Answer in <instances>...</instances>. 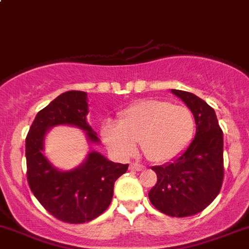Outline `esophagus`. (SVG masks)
<instances>
[{
  "mask_svg": "<svg viewBox=\"0 0 249 249\" xmlns=\"http://www.w3.org/2000/svg\"><path fill=\"white\" fill-rule=\"evenodd\" d=\"M129 170H131V171H142V170H144V166L141 164H137V162H132V164L129 165Z\"/></svg>",
  "mask_w": 249,
  "mask_h": 249,
  "instance_id": "1",
  "label": "esophagus"
}]
</instances>
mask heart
Wrapping results in <instances>:
<instances>
[{
  "mask_svg": "<svg viewBox=\"0 0 249 249\" xmlns=\"http://www.w3.org/2000/svg\"><path fill=\"white\" fill-rule=\"evenodd\" d=\"M194 117L181 105L144 100L129 106L118 123L107 122L101 129L104 143L120 156H128L141 142L144 156L153 162L171 160L192 139Z\"/></svg>",
  "mask_w": 249,
  "mask_h": 249,
  "instance_id": "obj_1",
  "label": "heart"
}]
</instances>
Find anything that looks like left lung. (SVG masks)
I'll use <instances>...</instances> for the list:
<instances>
[{
	"label": "left lung",
	"mask_w": 249,
	"mask_h": 249,
	"mask_svg": "<svg viewBox=\"0 0 249 249\" xmlns=\"http://www.w3.org/2000/svg\"><path fill=\"white\" fill-rule=\"evenodd\" d=\"M196 121V136L174 161L154 166L158 182L149 192L151 204L169 216L203 212L216 198L224 179V137L212 106L194 94L172 89Z\"/></svg>",
	"instance_id": "1"
}]
</instances>
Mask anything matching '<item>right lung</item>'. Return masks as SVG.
<instances>
[{
  "label": "right lung",
  "mask_w": 249,
  "mask_h": 249,
  "mask_svg": "<svg viewBox=\"0 0 249 249\" xmlns=\"http://www.w3.org/2000/svg\"><path fill=\"white\" fill-rule=\"evenodd\" d=\"M87 93L66 91L37 112L25 138L28 184L52 216L68 224H83L103 214L112 200L115 181L128 169V164L108 161L96 151L68 172L56 170L45 158L44 136L50 127L72 124L87 132L90 142L99 141L87 123Z\"/></svg>",
  "instance_id": "1"
}]
</instances>
